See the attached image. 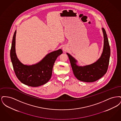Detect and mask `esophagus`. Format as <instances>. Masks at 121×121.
Segmentation results:
<instances>
[{
  "mask_svg": "<svg viewBox=\"0 0 121 121\" xmlns=\"http://www.w3.org/2000/svg\"><path fill=\"white\" fill-rule=\"evenodd\" d=\"M63 49L64 51H66V48L65 47H64L63 48Z\"/></svg>",
  "mask_w": 121,
  "mask_h": 121,
  "instance_id": "obj_1",
  "label": "esophagus"
}]
</instances>
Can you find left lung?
<instances>
[{"label": "left lung", "mask_w": 121, "mask_h": 121, "mask_svg": "<svg viewBox=\"0 0 121 121\" xmlns=\"http://www.w3.org/2000/svg\"><path fill=\"white\" fill-rule=\"evenodd\" d=\"M104 36L103 52L98 61L91 65L81 67L76 65L77 61L67 53L73 73L79 80L85 82H93L98 80L107 73L109 63L110 48L106 31L102 28Z\"/></svg>", "instance_id": "1"}]
</instances>
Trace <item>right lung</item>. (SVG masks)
Listing matches in <instances>:
<instances>
[{
    "label": "right lung",
    "instance_id": "1",
    "mask_svg": "<svg viewBox=\"0 0 121 121\" xmlns=\"http://www.w3.org/2000/svg\"><path fill=\"white\" fill-rule=\"evenodd\" d=\"M15 31L13 38L10 58L15 75L22 83L29 86L36 87L47 83L51 78L52 68L57 58L63 53L61 49L47 55L39 63L31 66L23 65L18 59L15 52Z\"/></svg>",
    "mask_w": 121,
    "mask_h": 121
}]
</instances>
